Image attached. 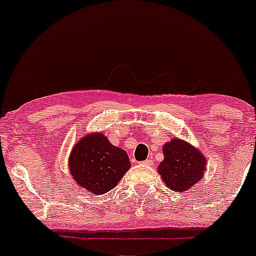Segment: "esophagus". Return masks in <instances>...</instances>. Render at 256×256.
I'll use <instances>...</instances> for the list:
<instances>
[{"label": "esophagus", "mask_w": 256, "mask_h": 256, "mask_svg": "<svg viewBox=\"0 0 256 256\" xmlns=\"http://www.w3.org/2000/svg\"><path fill=\"white\" fill-rule=\"evenodd\" d=\"M143 165H152V160H149V158H146V160H144V161H143Z\"/></svg>", "instance_id": "34e87169"}]
</instances>
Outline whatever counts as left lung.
<instances>
[{
    "label": "left lung",
    "instance_id": "8db88e82",
    "mask_svg": "<svg viewBox=\"0 0 256 256\" xmlns=\"http://www.w3.org/2000/svg\"><path fill=\"white\" fill-rule=\"evenodd\" d=\"M162 152L164 160L158 171L164 183L173 192H186L204 177L207 160L194 146L173 138L162 146Z\"/></svg>",
    "mask_w": 256,
    "mask_h": 256
}]
</instances>
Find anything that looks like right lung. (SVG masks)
<instances>
[{
  "instance_id": "obj_1",
  "label": "right lung",
  "mask_w": 256,
  "mask_h": 256,
  "mask_svg": "<svg viewBox=\"0 0 256 256\" xmlns=\"http://www.w3.org/2000/svg\"><path fill=\"white\" fill-rule=\"evenodd\" d=\"M74 183L88 192L101 195L116 186L130 170L124 149L114 146L104 134H89L73 146L68 160Z\"/></svg>"
}]
</instances>
